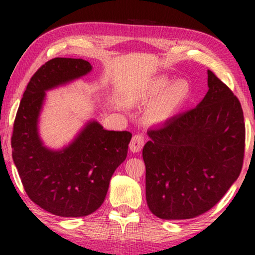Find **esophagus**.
Masks as SVG:
<instances>
[{"label": "esophagus", "instance_id": "34e87169", "mask_svg": "<svg viewBox=\"0 0 255 255\" xmlns=\"http://www.w3.org/2000/svg\"><path fill=\"white\" fill-rule=\"evenodd\" d=\"M144 135L142 134H134L133 137L131 139V142H130V149L131 152L133 153H137L139 151H141L142 146H144Z\"/></svg>", "mask_w": 255, "mask_h": 255}]
</instances>
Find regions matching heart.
Returning a JSON list of instances; mask_svg holds the SVG:
<instances>
[{
  "label": "heart",
  "mask_w": 255,
  "mask_h": 255,
  "mask_svg": "<svg viewBox=\"0 0 255 255\" xmlns=\"http://www.w3.org/2000/svg\"><path fill=\"white\" fill-rule=\"evenodd\" d=\"M163 94L161 100L156 104L153 110V117L158 121L168 120L176 114L181 107L183 106L189 95V87L187 82L179 81L169 87V82L165 79H158L151 83L148 87L145 97L155 99Z\"/></svg>",
  "instance_id": "obj_1"
}]
</instances>
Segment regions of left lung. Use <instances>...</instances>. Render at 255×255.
Returning <instances> with one entry per match:
<instances>
[{
  "mask_svg": "<svg viewBox=\"0 0 255 255\" xmlns=\"http://www.w3.org/2000/svg\"><path fill=\"white\" fill-rule=\"evenodd\" d=\"M208 87L196 108L147 131L142 148L146 201L161 219H189L210 210L242 172V104L211 71Z\"/></svg>",
  "mask_w": 255,
  "mask_h": 255,
  "instance_id": "left-lung-1",
  "label": "left lung"
}]
</instances>
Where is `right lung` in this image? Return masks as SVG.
<instances>
[{"mask_svg": "<svg viewBox=\"0 0 255 255\" xmlns=\"http://www.w3.org/2000/svg\"><path fill=\"white\" fill-rule=\"evenodd\" d=\"M90 71L92 65L83 59L47 61L27 83L13 122L12 159L24 189L31 201L60 217H83L102 205L132 137L128 131H108L92 121L59 151L45 147L40 140L38 118L45 92Z\"/></svg>", "mask_w": 255, "mask_h": 255, "instance_id": "add662e5", "label": "right lung"}]
</instances>
